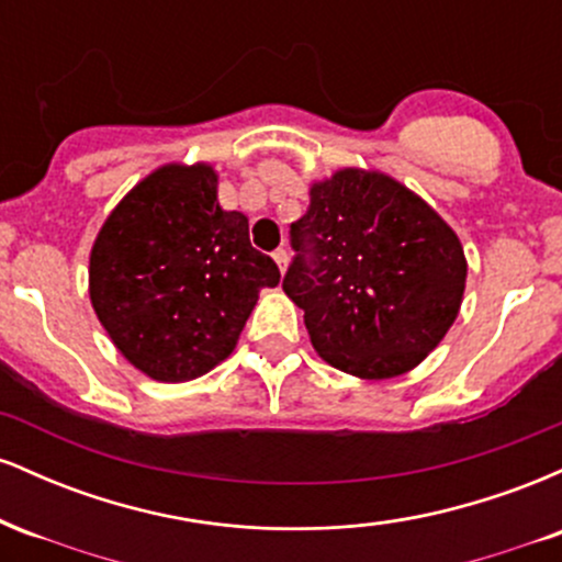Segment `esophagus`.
Segmentation results:
<instances>
[{"label": "esophagus", "instance_id": "34e87169", "mask_svg": "<svg viewBox=\"0 0 562 562\" xmlns=\"http://www.w3.org/2000/svg\"><path fill=\"white\" fill-rule=\"evenodd\" d=\"M272 259L277 261V267H280V272H285V269H288V261H290L288 250H285V248H277L274 254H272Z\"/></svg>", "mask_w": 562, "mask_h": 562}]
</instances>
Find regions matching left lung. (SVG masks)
<instances>
[{
    "label": "left lung",
    "mask_w": 562,
    "mask_h": 562,
    "mask_svg": "<svg viewBox=\"0 0 562 562\" xmlns=\"http://www.w3.org/2000/svg\"><path fill=\"white\" fill-rule=\"evenodd\" d=\"M308 195L306 214L290 224L299 254L282 290L303 308L312 346L348 375H404L460 314L468 277L460 237L380 171L340 169Z\"/></svg>",
    "instance_id": "left-lung-1"
}]
</instances>
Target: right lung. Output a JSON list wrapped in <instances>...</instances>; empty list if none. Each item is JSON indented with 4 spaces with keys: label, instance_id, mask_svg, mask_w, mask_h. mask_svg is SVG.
Instances as JSON below:
<instances>
[{
    "label": "right lung",
    "instance_id": "1",
    "mask_svg": "<svg viewBox=\"0 0 562 562\" xmlns=\"http://www.w3.org/2000/svg\"><path fill=\"white\" fill-rule=\"evenodd\" d=\"M209 164L160 166L105 218L89 256V299L121 353L164 383L229 357L277 263L224 211Z\"/></svg>",
    "mask_w": 562,
    "mask_h": 562
}]
</instances>
